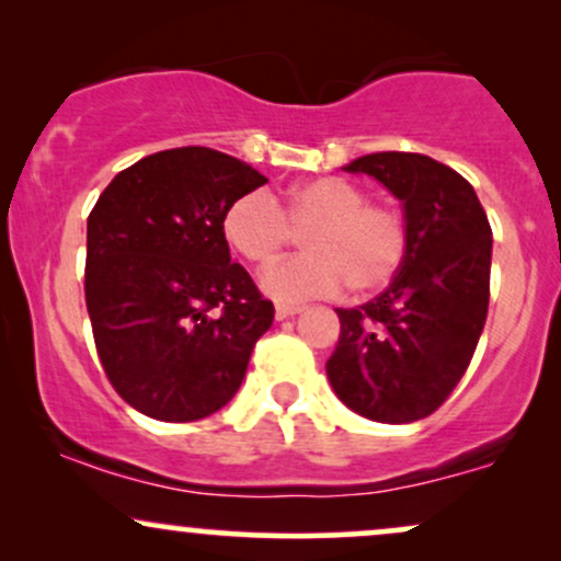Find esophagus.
<instances>
[{"instance_id": "esophagus-1", "label": "esophagus", "mask_w": 561, "mask_h": 561, "mask_svg": "<svg viewBox=\"0 0 561 561\" xmlns=\"http://www.w3.org/2000/svg\"><path fill=\"white\" fill-rule=\"evenodd\" d=\"M300 311H302L300 302H276V308H274L276 319H279V321L295 317V313H300Z\"/></svg>"}]
</instances>
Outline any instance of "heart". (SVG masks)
<instances>
[{
	"label": "heart",
	"instance_id": "b5f03b06",
	"mask_svg": "<svg viewBox=\"0 0 561 561\" xmlns=\"http://www.w3.org/2000/svg\"><path fill=\"white\" fill-rule=\"evenodd\" d=\"M224 237L244 261L266 268L302 236L308 253L263 274L276 300L327 298L347 285L366 298L385 289L409 255V224L401 208L343 176H319L289 186L276 203L266 192L231 199L221 218Z\"/></svg>",
	"mask_w": 561,
	"mask_h": 561
}]
</instances>
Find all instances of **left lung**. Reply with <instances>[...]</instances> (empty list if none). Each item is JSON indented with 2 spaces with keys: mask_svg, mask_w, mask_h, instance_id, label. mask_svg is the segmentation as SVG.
<instances>
[{
  "mask_svg": "<svg viewBox=\"0 0 561 561\" xmlns=\"http://www.w3.org/2000/svg\"><path fill=\"white\" fill-rule=\"evenodd\" d=\"M345 171L369 173L401 199L409 255L375 300L334 308L340 340L327 377L366 420H424L465 377L485 327L491 224L472 184L420 152H375Z\"/></svg>",
  "mask_w": 561,
  "mask_h": 561,
  "instance_id": "8db88e82",
  "label": "left lung"
}]
</instances>
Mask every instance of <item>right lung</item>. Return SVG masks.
<instances>
[{"instance_id": "right-lung-1", "label": "right lung", "mask_w": 561, "mask_h": 561, "mask_svg": "<svg viewBox=\"0 0 561 561\" xmlns=\"http://www.w3.org/2000/svg\"><path fill=\"white\" fill-rule=\"evenodd\" d=\"M268 179L210 147L141 158L87 221L83 293L107 379L160 422H195L240 390L274 306L231 263L221 218Z\"/></svg>"}]
</instances>
